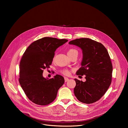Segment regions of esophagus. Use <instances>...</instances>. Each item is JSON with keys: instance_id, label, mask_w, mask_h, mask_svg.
<instances>
[{"instance_id": "1", "label": "esophagus", "mask_w": 128, "mask_h": 128, "mask_svg": "<svg viewBox=\"0 0 128 128\" xmlns=\"http://www.w3.org/2000/svg\"><path fill=\"white\" fill-rule=\"evenodd\" d=\"M69 80V78H68V77H64V81L66 82L67 81H68Z\"/></svg>"}]
</instances>
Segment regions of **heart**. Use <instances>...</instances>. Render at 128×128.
Returning a JSON list of instances; mask_svg holds the SVG:
<instances>
[{
  "label": "heart",
  "mask_w": 128,
  "mask_h": 128,
  "mask_svg": "<svg viewBox=\"0 0 128 128\" xmlns=\"http://www.w3.org/2000/svg\"><path fill=\"white\" fill-rule=\"evenodd\" d=\"M68 56H69V58L73 56H78V51L77 50H76L75 49H74V48H71L70 49L68 50ZM55 59V57L54 58H53V60H54ZM62 72L63 73L64 75H70V72L69 70H62Z\"/></svg>",
  "instance_id": "obj_1"
}]
</instances>
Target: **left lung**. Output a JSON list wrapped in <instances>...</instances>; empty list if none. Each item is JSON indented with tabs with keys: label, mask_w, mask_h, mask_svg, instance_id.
<instances>
[{
	"label": "left lung",
	"mask_w": 128,
	"mask_h": 128,
	"mask_svg": "<svg viewBox=\"0 0 128 128\" xmlns=\"http://www.w3.org/2000/svg\"><path fill=\"white\" fill-rule=\"evenodd\" d=\"M69 44L82 50L81 67L76 75L86 76L85 82L74 79V94L80 102L94 103L104 94L111 84L112 65L110 55L102 43L89 38L76 39Z\"/></svg>",
	"instance_id": "1"
}]
</instances>
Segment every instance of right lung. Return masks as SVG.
<instances>
[{"label":"right lung","instance_id":"obj_1","mask_svg":"<svg viewBox=\"0 0 128 128\" xmlns=\"http://www.w3.org/2000/svg\"><path fill=\"white\" fill-rule=\"evenodd\" d=\"M67 39L45 37L32 43L22 55L20 64L19 82L27 97L34 104L46 106L56 98L64 78L56 75L49 79L43 76V70L49 68L56 49Z\"/></svg>","mask_w":128,"mask_h":128}]
</instances>
